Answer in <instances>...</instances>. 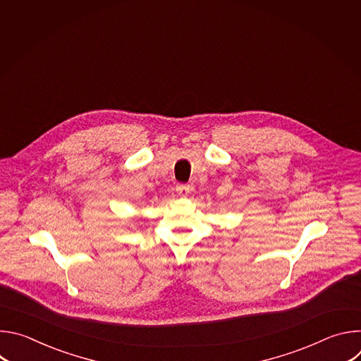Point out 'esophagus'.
<instances>
[{"instance_id": "esophagus-1", "label": "esophagus", "mask_w": 361, "mask_h": 361, "mask_svg": "<svg viewBox=\"0 0 361 361\" xmlns=\"http://www.w3.org/2000/svg\"><path fill=\"white\" fill-rule=\"evenodd\" d=\"M191 190H192V187L188 185V184H178V185L176 187V191H177L181 197H187V195L191 192Z\"/></svg>"}]
</instances>
